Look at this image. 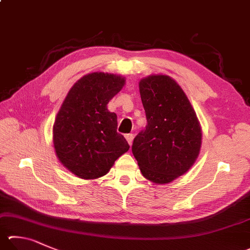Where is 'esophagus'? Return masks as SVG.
Masks as SVG:
<instances>
[{
	"instance_id": "1",
	"label": "esophagus",
	"mask_w": 250,
	"mask_h": 250,
	"mask_svg": "<svg viewBox=\"0 0 250 250\" xmlns=\"http://www.w3.org/2000/svg\"><path fill=\"white\" fill-rule=\"evenodd\" d=\"M125 137L126 141H128V143H129L130 145L132 144V140H133V134H132V133H128V134H125Z\"/></svg>"
}]
</instances>
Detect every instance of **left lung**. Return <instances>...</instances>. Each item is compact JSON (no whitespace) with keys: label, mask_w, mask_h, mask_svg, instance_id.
<instances>
[{"label":"left lung","mask_w":250,"mask_h":250,"mask_svg":"<svg viewBox=\"0 0 250 250\" xmlns=\"http://www.w3.org/2000/svg\"><path fill=\"white\" fill-rule=\"evenodd\" d=\"M139 87L147 125L133 140V156L145 178L170 183L196 162L200 125L184 90L169 76L151 75Z\"/></svg>","instance_id":"1"}]
</instances>
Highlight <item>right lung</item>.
<instances>
[{
    "label": "right lung",
    "instance_id": "obj_1",
    "mask_svg": "<svg viewBox=\"0 0 250 250\" xmlns=\"http://www.w3.org/2000/svg\"><path fill=\"white\" fill-rule=\"evenodd\" d=\"M119 75L95 72L72 86L53 125V144L63 166L80 178L106 175L130 145L117 132L107 104L124 87Z\"/></svg>",
    "mask_w": 250,
    "mask_h": 250
}]
</instances>
